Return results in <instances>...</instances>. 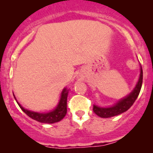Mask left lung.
<instances>
[{
	"label": "left lung",
	"mask_w": 153,
	"mask_h": 153,
	"mask_svg": "<svg viewBox=\"0 0 153 153\" xmlns=\"http://www.w3.org/2000/svg\"><path fill=\"white\" fill-rule=\"evenodd\" d=\"M142 83L143 70L142 67H141L140 75V79H139L138 82H137V86L134 88L133 92L129 96L120 100L117 104L110 108H100L96 105H93V111L98 116L101 117H105V118L118 115L123 112H125L133 105L136 99L138 97L141 87H142Z\"/></svg>",
	"instance_id": "8db88e82"
}]
</instances>
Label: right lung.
<instances>
[{
	"label": "right lung",
	"mask_w": 153,
	"mask_h": 153,
	"mask_svg": "<svg viewBox=\"0 0 153 153\" xmlns=\"http://www.w3.org/2000/svg\"><path fill=\"white\" fill-rule=\"evenodd\" d=\"M68 91L66 89L63 90L61 93V100L59 102V104L57 105V107L54 111L48 113H37V112L31 111L26 110L23 108L17 102L19 108L24 112L25 114H27L29 117L33 118V120H36L39 122L46 123V124H53V123L58 122L62 120L64 116L67 114V99ZM15 98V97H14Z\"/></svg>",
	"instance_id": "obj_1"
}]
</instances>
